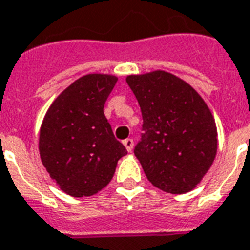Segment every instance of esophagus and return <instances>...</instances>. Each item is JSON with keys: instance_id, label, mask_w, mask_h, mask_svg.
I'll return each mask as SVG.
<instances>
[{"instance_id": "esophagus-1", "label": "esophagus", "mask_w": 250, "mask_h": 250, "mask_svg": "<svg viewBox=\"0 0 250 250\" xmlns=\"http://www.w3.org/2000/svg\"><path fill=\"white\" fill-rule=\"evenodd\" d=\"M123 144H125V147L127 148V151H128V152H131V151L134 149V140L130 139V138H128V139L123 140Z\"/></svg>"}]
</instances>
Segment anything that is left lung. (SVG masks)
I'll list each match as a JSON object with an SVG mask.
<instances>
[{"mask_svg": "<svg viewBox=\"0 0 250 250\" xmlns=\"http://www.w3.org/2000/svg\"><path fill=\"white\" fill-rule=\"evenodd\" d=\"M125 82L143 116L135 156L153 186L173 195L192 191L217 152L214 118L199 92L176 75L156 70Z\"/></svg>", "mask_w": 250, "mask_h": 250, "instance_id": "1", "label": "left lung"}]
</instances>
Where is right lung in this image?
Returning a JSON list of instances; mask_svg holds the SVG:
<instances>
[{
  "mask_svg": "<svg viewBox=\"0 0 250 250\" xmlns=\"http://www.w3.org/2000/svg\"><path fill=\"white\" fill-rule=\"evenodd\" d=\"M116 81L110 74L83 75L59 94L41 125L42 164L73 197L102 191L114 176L118 160L127 155L103 112Z\"/></svg>",
  "mask_w": 250,
  "mask_h": 250,
  "instance_id": "obj_1",
  "label": "right lung"
}]
</instances>
